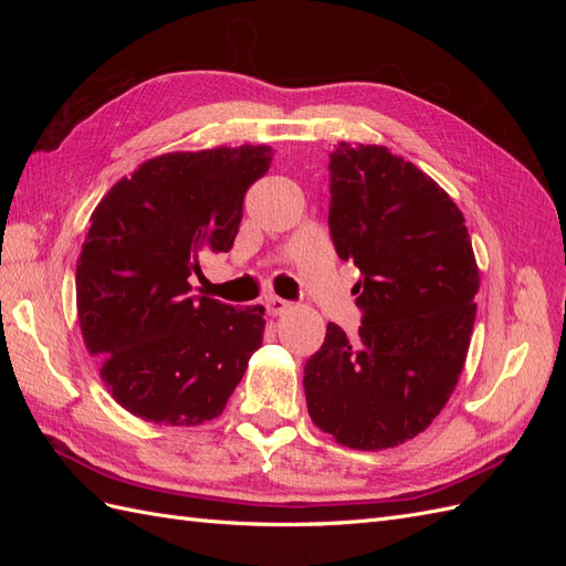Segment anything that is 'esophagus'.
Returning a JSON list of instances; mask_svg holds the SVG:
<instances>
[{"instance_id": "34e87169", "label": "esophagus", "mask_w": 566, "mask_h": 566, "mask_svg": "<svg viewBox=\"0 0 566 566\" xmlns=\"http://www.w3.org/2000/svg\"><path fill=\"white\" fill-rule=\"evenodd\" d=\"M290 310H293V304H290L287 300H281V297H266V312L271 314V316H283V314H287Z\"/></svg>"}]
</instances>
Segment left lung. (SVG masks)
Masks as SVG:
<instances>
[{
  "label": "left lung",
  "mask_w": 566,
  "mask_h": 566,
  "mask_svg": "<svg viewBox=\"0 0 566 566\" xmlns=\"http://www.w3.org/2000/svg\"><path fill=\"white\" fill-rule=\"evenodd\" d=\"M328 227L361 271L358 335L328 323L304 364L310 416L342 447L413 439L447 406L465 366L479 271L465 217L422 169L385 146L331 153Z\"/></svg>",
  "instance_id": "1"
}]
</instances>
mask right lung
I'll return each instance as SVG.
<instances>
[{"mask_svg": "<svg viewBox=\"0 0 566 566\" xmlns=\"http://www.w3.org/2000/svg\"><path fill=\"white\" fill-rule=\"evenodd\" d=\"M271 146L167 153L96 205L75 271L84 345L113 399L160 424L224 410L262 347L264 306L191 295L210 252H229Z\"/></svg>", "mask_w": 566, "mask_h": 566, "instance_id": "obj_1", "label": "right lung"}]
</instances>
